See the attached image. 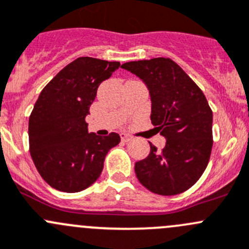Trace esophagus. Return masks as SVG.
Wrapping results in <instances>:
<instances>
[{"mask_svg": "<svg viewBox=\"0 0 249 249\" xmlns=\"http://www.w3.org/2000/svg\"><path fill=\"white\" fill-rule=\"evenodd\" d=\"M120 139H122V141L127 142V141H130V140H131V137H130L127 134H125V132H122V134H120Z\"/></svg>", "mask_w": 249, "mask_h": 249, "instance_id": "obj_1", "label": "esophagus"}]
</instances>
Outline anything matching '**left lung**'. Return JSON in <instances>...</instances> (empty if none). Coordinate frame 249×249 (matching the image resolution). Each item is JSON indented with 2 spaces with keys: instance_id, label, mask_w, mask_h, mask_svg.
<instances>
[{
  "instance_id": "1",
  "label": "left lung",
  "mask_w": 249,
  "mask_h": 249,
  "mask_svg": "<svg viewBox=\"0 0 249 249\" xmlns=\"http://www.w3.org/2000/svg\"><path fill=\"white\" fill-rule=\"evenodd\" d=\"M122 68L143 81L152 124L166 140L161 151L149 142L148 157L135 163L137 178L153 194H182L201 178L211 157L213 112L208 101L170 58L127 62Z\"/></svg>"
}]
</instances>
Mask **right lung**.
<instances>
[{
    "label": "right lung",
    "mask_w": 249,
    "mask_h": 249,
    "mask_svg": "<svg viewBox=\"0 0 249 249\" xmlns=\"http://www.w3.org/2000/svg\"><path fill=\"white\" fill-rule=\"evenodd\" d=\"M120 67L80 57L64 67L43 88L29 118V147L43 180L62 192L83 191L103 170L108 151L120 142L117 132L89 134L86 115L97 89Z\"/></svg>",
    "instance_id": "1"
}]
</instances>
